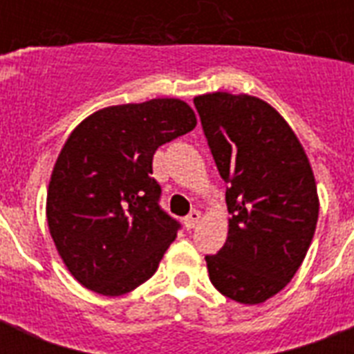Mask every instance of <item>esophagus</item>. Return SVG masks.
Wrapping results in <instances>:
<instances>
[{
	"label": "esophagus",
	"mask_w": 354,
	"mask_h": 354,
	"mask_svg": "<svg viewBox=\"0 0 354 354\" xmlns=\"http://www.w3.org/2000/svg\"><path fill=\"white\" fill-rule=\"evenodd\" d=\"M200 211H191V213H189L187 216H185V221H183V224H185V227H187V230H193L194 226H196V224H198V221H200Z\"/></svg>",
	"instance_id": "obj_1"
}]
</instances>
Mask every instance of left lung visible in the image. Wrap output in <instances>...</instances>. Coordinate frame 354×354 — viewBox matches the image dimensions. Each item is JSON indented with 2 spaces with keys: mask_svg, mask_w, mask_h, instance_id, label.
Returning a JSON list of instances; mask_svg holds the SVG:
<instances>
[{
  "mask_svg": "<svg viewBox=\"0 0 354 354\" xmlns=\"http://www.w3.org/2000/svg\"><path fill=\"white\" fill-rule=\"evenodd\" d=\"M226 191L227 239L207 255L211 283L242 305L274 297L296 275L319 215L308 156L285 118L259 97H194Z\"/></svg>",
  "mask_w": 354,
  "mask_h": 354,
  "instance_id": "8db88e82",
  "label": "left lung"
}]
</instances>
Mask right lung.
Here are the masks:
<instances>
[{
  "mask_svg": "<svg viewBox=\"0 0 354 354\" xmlns=\"http://www.w3.org/2000/svg\"><path fill=\"white\" fill-rule=\"evenodd\" d=\"M196 127L182 99L97 110L66 139L47 187L46 216L58 255L80 285L122 296L150 279L178 222L158 205V147Z\"/></svg>",
  "mask_w": 354,
  "mask_h": 354,
  "instance_id": "right-lung-1",
  "label": "right lung"
}]
</instances>
